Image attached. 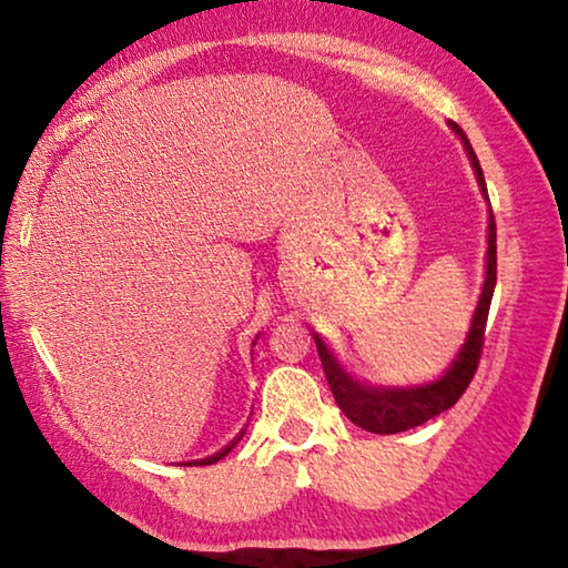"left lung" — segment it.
<instances>
[{"label": "left lung", "mask_w": 568, "mask_h": 568, "mask_svg": "<svg viewBox=\"0 0 568 568\" xmlns=\"http://www.w3.org/2000/svg\"><path fill=\"white\" fill-rule=\"evenodd\" d=\"M457 136H460L463 146L467 151V159L478 176V186L485 200H488V186H485V176L480 169V161L475 156L470 141L463 133L457 123H449ZM490 202V200H488ZM495 270H498V260H495V217L493 210L488 214V257H485V281L483 293L478 301V308L473 313L470 331L463 348L457 351L453 364L447 366V372L439 376L437 382L422 384V386H372L366 382H358L351 376L333 351L323 344V338L313 331V341H316L323 374H326L328 386L336 397L338 409L346 417L366 432L374 435H397V432H407L417 425H425L427 419L437 417L445 409L463 397L467 386H470L475 372H478L480 351H483V336H485V323H488V311L495 291Z\"/></svg>", "instance_id": "left-lung-1"}]
</instances>
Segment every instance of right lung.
<instances>
[{"label": "right lung", "instance_id": "obj_1", "mask_svg": "<svg viewBox=\"0 0 568 568\" xmlns=\"http://www.w3.org/2000/svg\"><path fill=\"white\" fill-rule=\"evenodd\" d=\"M242 435H245V429H242V432H240V435H237L235 439H232V443H230L227 447H222V449H220V453H214L212 457H206V460H194V463H189V465H212V463H217V460H222V457H224V455H230V453H232V447H235V445L240 443V439H242Z\"/></svg>", "mask_w": 568, "mask_h": 568}]
</instances>
